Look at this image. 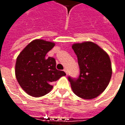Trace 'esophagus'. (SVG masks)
<instances>
[{
    "label": "esophagus",
    "mask_w": 125,
    "mask_h": 125,
    "mask_svg": "<svg viewBox=\"0 0 125 125\" xmlns=\"http://www.w3.org/2000/svg\"><path fill=\"white\" fill-rule=\"evenodd\" d=\"M63 71H64V72H65V73H66V74H68V70H67V69H64V70H63Z\"/></svg>",
    "instance_id": "1"
}]
</instances>
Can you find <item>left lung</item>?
<instances>
[{
	"instance_id": "left-lung-1",
	"label": "left lung",
	"mask_w": 125,
	"mask_h": 125,
	"mask_svg": "<svg viewBox=\"0 0 125 125\" xmlns=\"http://www.w3.org/2000/svg\"><path fill=\"white\" fill-rule=\"evenodd\" d=\"M78 57L80 74L68 76L74 94L84 99H92L104 92L110 82L112 68L110 57L96 44L90 41L72 45Z\"/></svg>"
}]
</instances>
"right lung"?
I'll return each instance as SVG.
<instances>
[{"instance_id": "obj_1", "label": "right lung", "mask_w": 125, "mask_h": 125, "mask_svg": "<svg viewBox=\"0 0 125 125\" xmlns=\"http://www.w3.org/2000/svg\"><path fill=\"white\" fill-rule=\"evenodd\" d=\"M55 43L42 39L31 41L19 55L15 75L19 84L27 94L33 97L44 96L51 91L52 82L66 74L56 69L53 57H46Z\"/></svg>"}]
</instances>
